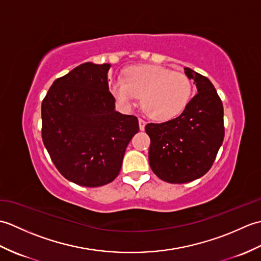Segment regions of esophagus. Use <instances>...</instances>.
Returning a JSON list of instances; mask_svg holds the SVG:
<instances>
[{"mask_svg": "<svg viewBox=\"0 0 261 261\" xmlns=\"http://www.w3.org/2000/svg\"><path fill=\"white\" fill-rule=\"evenodd\" d=\"M145 126H146V121L142 120V119H139V127H140V130L141 131L145 130Z\"/></svg>", "mask_w": 261, "mask_h": 261, "instance_id": "obj_1", "label": "esophagus"}]
</instances>
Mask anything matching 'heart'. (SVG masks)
<instances>
[{"mask_svg": "<svg viewBox=\"0 0 261 261\" xmlns=\"http://www.w3.org/2000/svg\"><path fill=\"white\" fill-rule=\"evenodd\" d=\"M110 91L122 108H134L141 96L143 110L158 121L175 118L186 108L193 93L184 73L159 65L132 66L123 77L110 83Z\"/></svg>", "mask_w": 261, "mask_h": 261, "instance_id": "heart-1", "label": "heart"}]
</instances>
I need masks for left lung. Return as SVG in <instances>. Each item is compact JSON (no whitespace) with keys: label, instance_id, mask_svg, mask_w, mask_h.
<instances>
[{"label":"left lung","instance_id":"left-lung-1","mask_svg":"<svg viewBox=\"0 0 261 261\" xmlns=\"http://www.w3.org/2000/svg\"><path fill=\"white\" fill-rule=\"evenodd\" d=\"M197 88L181 114L163 123H148L149 164L160 179L182 184L202 177L212 167L224 139L223 105L213 84L184 68Z\"/></svg>","mask_w":261,"mask_h":261}]
</instances>
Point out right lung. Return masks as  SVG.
<instances>
[{
    "mask_svg": "<svg viewBox=\"0 0 261 261\" xmlns=\"http://www.w3.org/2000/svg\"><path fill=\"white\" fill-rule=\"evenodd\" d=\"M110 64L84 63L53 83L41 104L42 141L65 178L98 187L119 175L138 131L135 115L115 111Z\"/></svg>",
    "mask_w": 261,
    "mask_h": 261,
    "instance_id": "add662e5",
    "label": "right lung"
}]
</instances>
